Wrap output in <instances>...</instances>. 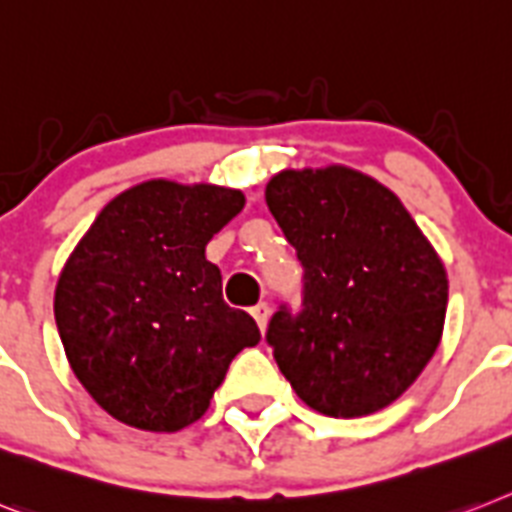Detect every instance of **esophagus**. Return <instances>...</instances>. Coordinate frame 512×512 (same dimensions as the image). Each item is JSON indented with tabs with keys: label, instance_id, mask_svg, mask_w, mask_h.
<instances>
[{
	"label": "esophagus",
	"instance_id": "esophagus-1",
	"mask_svg": "<svg viewBox=\"0 0 512 512\" xmlns=\"http://www.w3.org/2000/svg\"><path fill=\"white\" fill-rule=\"evenodd\" d=\"M251 316L256 319V324H259L261 332H264L266 322H269V306H266V303H256V306L251 308Z\"/></svg>",
	"mask_w": 512,
	"mask_h": 512
}]
</instances>
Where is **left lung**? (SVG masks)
<instances>
[{
	"label": "left lung",
	"instance_id": "left-lung-1",
	"mask_svg": "<svg viewBox=\"0 0 512 512\" xmlns=\"http://www.w3.org/2000/svg\"><path fill=\"white\" fill-rule=\"evenodd\" d=\"M266 206L303 266V303L272 316L266 342L314 411H382L432 361L447 272L390 188L350 167L282 170Z\"/></svg>",
	"mask_w": 512,
	"mask_h": 512
}]
</instances>
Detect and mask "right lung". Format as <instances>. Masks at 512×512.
<instances>
[{
	"label": "right lung",
	"mask_w": 512,
	"mask_h": 512,
	"mask_svg": "<svg viewBox=\"0 0 512 512\" xmlns=\"http://www.w3.org/2000/svg\"><path fill=\"white\" fill-rule=\"evenodd\" d=\"M240 190L146 180L112 198L59 274L54 319L78 382L112 418L177 432L204 416L232 358L261 332L222 298L206 243Z\"/></svg>",
	"instance_id": "right-lung-1"
}]
</instances>
